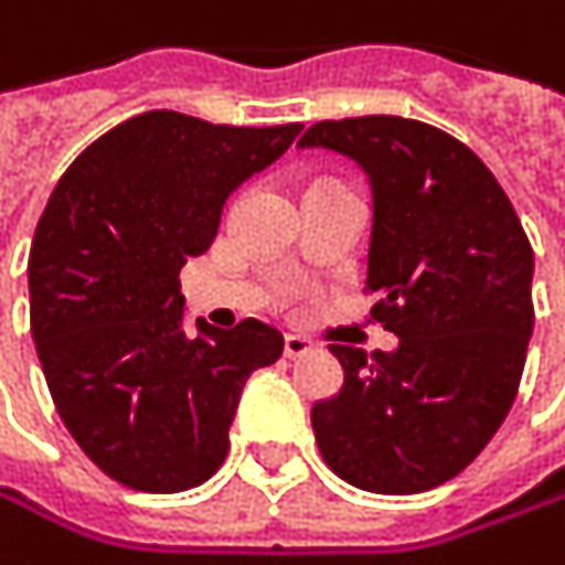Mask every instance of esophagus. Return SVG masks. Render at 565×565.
Returning <instances> with one entry per match:
<instances>
[{
    "instance_id": "esophagus-1",
    "label": "esophagus",
    "mask_w": 565,
    "mask_h": 565,
    "mask_svg": "<svg viewBox=\"0 0 565 565\" xmlns=\"http://www.w3.org/2000/svg\"><path fill=\"white\" fill-rule=\"evenodd\" d=\"M315 344L308 341V338H301V334H285V354L288 358H301V354H308Z\"/></svg>"
}]
</instances>
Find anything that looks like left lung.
<instances>
[{
	"mask_svg": "<svg viewBox=\"0 0 565 565\" xmlns=\"http://www.w3.org/2000/svg\"><path fill=\"white\" fill-rule=\"evenodd\" d=\"M298 148L351 158L371 184L367 291L391 354L331 344L344 367L311 407L324 463L407 497L467 470L507 420L533 334V247L490 168L397 115L318 121Z\"/></svg>",
	"mask_w": 565,
	"mask_h": 565,
	"instance_id": "obj_1",
	"label": "left lung"
}]
</instances>
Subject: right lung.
I'll use <instances>...</instances> for the list:
<instances>
[{
  "label": "right lung",
  "instance_id": "1",
  "mask_svg": "<svg viewBox=\"0 0 565 565\" xmlns=\"http://www.w3.org/2000/svg\"><path fill=\"white\" fill-rule=\"evenodd\" d=\"M301 128L145 111L58 178L29 250L32 338L62 424L111 480L145 493L204 483L227 457L247 377L285 351L254 318L234 331L198 318L188 334L178 270Z\"/></svg>",
  "mask_w": 565,
  "mask_h": 565
}]
</instances>
